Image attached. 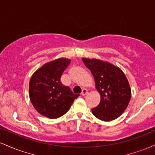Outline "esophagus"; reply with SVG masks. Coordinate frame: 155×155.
Returning <instances> with one entry per match:
<instances>
[{
  "label": "esophagus",
  "instance_id": "obj_1",
  "mask_svg": "<svg viewBox=\"0 0 155 155\" xmlns=\"http://www.w3.org/2000/svg\"><path fill=\"white\" fill-rule=\"evenodd\" d=\"M87 92H88V90H87V89H83L82 90V92H81V95L82 96H84V95H86L87 94Z\"/></svg>",
  "mask_w": 155,
  "mask_h": 155
}]
</instances>
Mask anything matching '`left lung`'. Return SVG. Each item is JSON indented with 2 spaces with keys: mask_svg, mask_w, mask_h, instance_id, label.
I'll list each match as a JSON object with an SVG mask.
<instances>
[{
  "mask_svg": "<svg viewBox=\"0 0 155 155\" xmlns=\"http://www.w3.org/2000/svg\"><path fill=\"white\" fill-rule=\"evenodd\" d=\"M91 71L101 102L92 109L94 116L103 121H111L119 117L128 106L131 90L125 75L121 69L101 60L82 58Z\"/></svg>",
  "mask_w": 155,
  "mask_h": 155,
  "instance_id": "1",
  "label": "left lung"
}]
</instances>
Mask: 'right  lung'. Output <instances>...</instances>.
I'll list each match as a JSON object with an SVG mask.
<instances>
[{
    "instance_id": "obj_1",
    "label": "right lung",
    "mask_w": 155,
    "mask_h": 155,
    "mask_svg": "<svg viewBox=\"0 0 155 155\" xmlns=\"http://www.w3.org/2000/svg\"><path fill=\"white\" fill-rule=\"evenodd\" d=\"M71 60L60 58L46 63L32 76L29 84L30 99L36 111L49 119L59 118L79 97L61 82L64 71Z\"/></svg>"
}]
</instances>
